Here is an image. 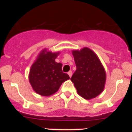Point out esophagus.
Instances as JSON below:
<instances>
[{
    "label": "esophagus",
    "mask_w": 132,
    "mask_h": 132,
    "mask_svg": "<svg viewBox=\"0 0 132 132\" xmlns=\"http://www.w3.org/2000/svg\"><path fill=\"white\" fill-rule=\"evenodd\" d=\"M68 75H69V76L70 77H71V76H72V71H70L68 72Z\"/></svg>",
    "instance_id": "1"
}]
</instances>
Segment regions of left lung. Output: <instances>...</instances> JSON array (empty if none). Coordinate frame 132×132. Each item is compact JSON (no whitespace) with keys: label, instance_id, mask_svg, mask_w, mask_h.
Here are the masks:
<instances>
[{"label":"left lung","instance_id":"8db88e82","mask_svg":"<svg viewBox=\"0 0 132 132\" xmlns=\"http://www.w3.org/2000/svg\"><path fill=\"white\" fill-rule=\"evenodd\" d=\"M77 70L71 80L78 94L83 98L90 100L102 93L105 86V69L96 54L88 47L73 50Z\"/></svg>","mask_w":132,"mask_h":132}]
</instances>
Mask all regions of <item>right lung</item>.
<instances>
[{
  "label": "right lung",
  "mask_w": 132,
  "mask_h": 132,
  "mask_svg": "<svg viewBox=\"0 0 132 132\" xmlns=\"http://www.w3.org/2000/svg\"><path fill=\"white\" fill-rule=\"evenodd\" d=\"M59 53L44 49L31 66L29 81L34 90L41 96H51L70 79L67 73H63L62 64L55 62Z\"/></svg>",
  "instance_id": "1"
}]
</instances>
